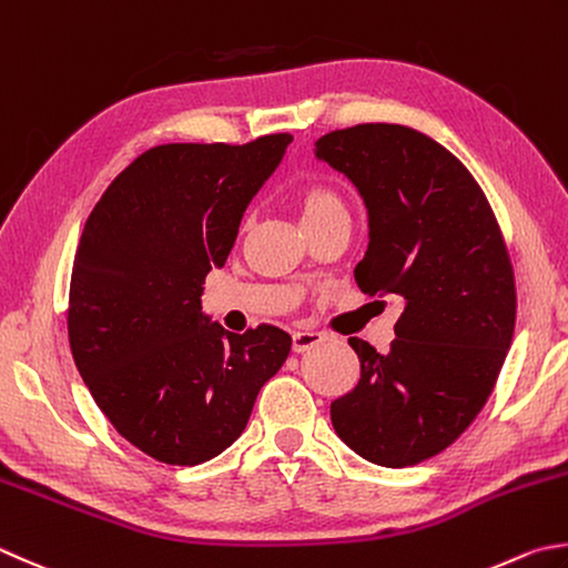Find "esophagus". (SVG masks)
Instances as JSON below:
<instances>
[{
    "label": "esophagus",
    "mask_w": 568,
    "mask_h": 568,
    "mask_svg": "<svg viewBox=\"0 0 568 568\" xmlns=\"http://www.w3.org/2000/svg\"><path fill=\"white\" fill-rule=\"evenodd\" d=\"M321 344H324V334H318V331H294L292 334V348L296 353H306Z\"/></svg>",
    "instance_id": "esophagus-1"
}]
</instances>
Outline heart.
<instances>
[{
    "label": "heart",
    "mask_w": 568,
    "mask_h": 568,
    "mask_svg": "<svg viewBox=\"0 0 568 568\" xmlns=\"http://www.w3.org/2000/svg\"><path fill=\"white\" fill-rule=\"evenodd\" d=\"M298 210H302V220H316L328 212L344 210L338 195L326 185H306L298 192Z\"/></svg>",
    "instance_id": "heart-1"
}]
</instances>
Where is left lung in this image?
Masks as SVG:
<instances>
[{
    "label": "left lung",
    "mask_w": 568,
    "mask_h": 568,
    "mask_svg": "<svg viewBox=\"0 0 568 568\" xmlns=\"http://www.w3.org/2000/svg\"><path fill=\"white\" fill-rule=\"evenodd\" d=\"M316 158L344 173L368 212L356 284L395 296V338L358 353L356 388L331 403L353 453L408 467L453 445L487 403L515 336L509 254L485 192L433 138L393 123L321 135Z\"/></svg>",
    "instance_id": "1"
}]
</instances>
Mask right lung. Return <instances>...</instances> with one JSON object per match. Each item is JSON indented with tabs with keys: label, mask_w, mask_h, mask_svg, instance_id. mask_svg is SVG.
<instances>
[{
	"label": "right lung",
	"mask_w": 568,
	"mask_h": 568,
	"mask_svg": "<svg viewBox=\"0 0 568 568\" xmlns=\"http://www.w3.org/2000/svg\"><path fill=\"white\" fill-rule=\"evenodd\" d=\"M292 135L247 145L168 143L138 155L85 220L69 292V344L95 405L165 465L217 457L292 348L276 326L230 334L202 312L244 210Z\"/></svg>",
	"instance_id": "obj_1"
}]
</instances>
